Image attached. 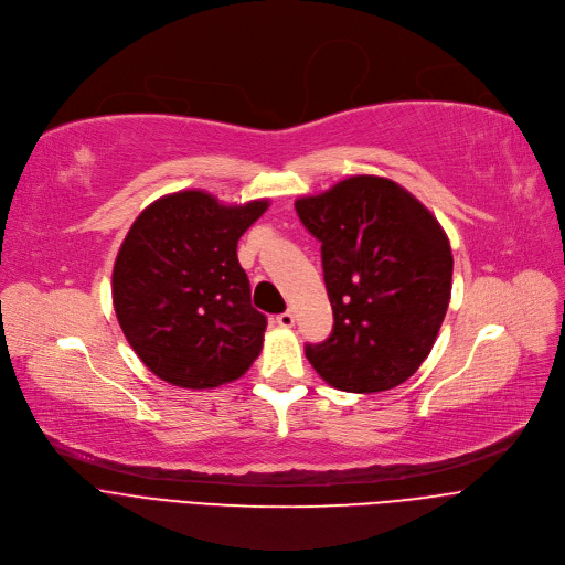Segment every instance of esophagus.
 I'll return each instance as SVG.
<instances>
[{
	"mask_svg": "<svg viewBox=\"0 0 565 565\" xmlns=\"http://www.w3.org/2000/svg\"><path fill=\"white\" fill-rule=\"evenodd\" d=\"M277 324H279V328H292V324H295V316H292V311H284V313H279V316H277Z\"/></svg>",
	"mask_w": 565,
	"mask_h": 565,
	"instance_id": "1",
	"label": "esophagus"
}]
</instances>
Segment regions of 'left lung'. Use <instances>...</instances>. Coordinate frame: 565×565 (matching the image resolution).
<instances>
[{
    "label": "left lung",
    "mask_w": 565,
    "mask_h": 565,
    "mask_svg": "<svg viewBox=\"0 0 565 565\" xmlns=\"http://www.w3.org/2000/svg\"><path fill=\"white\" fill-rule=\"evenodd\" d=\"M320 241L332 334L307 343L318 375L337 390L377 394L428 358L451 300L449 237L428 207L380 175H350L295 201Z\"/></svg>",
    "instance_id": "left-lung-1"
}]
</instances>
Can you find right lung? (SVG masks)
<instances>
[{
    "label": "right lung",
    "instance_id": "right-lung-1",
    "mask_svg": "<svg viewBox=\"0 0 565 565\" xmlns=\"http://www.w3.org/2000/svg\"><path fill=\"white\" fill-rule=\"evenodd\" d=\"M267 199L224 205L201 190L153 201L130 226L111 273L118 324L164 382L213 390L245 375L267 318L252 307L237 241Z\"/></svg>",
    "mask_w": 565,
    "mask_h": 565
}]
</instances>
